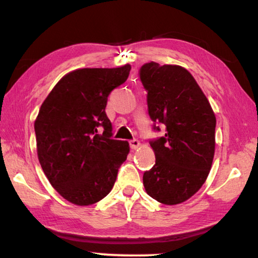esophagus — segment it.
<instances>
[{
    "instance_id": "esophagus-1",
    "label": "esophagus",
    "mask_w": 258,
    "mask_h": 258,
    "mask_svg": "<svg viewBox=\"0 0 258 258\" xmlns=\"http://www.w3.org/2000/svg\"><path fill=\"white\" fill-rule=\"evenodd\" d=\"M130 147H131V149H133V150H135V149H138V148L140 147V141L139 140H131L130 141Z\"/></svg>"
}]
</instances>
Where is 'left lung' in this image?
<instances>
[{
    "label": "left lung",
    "instance_id": "left-lung-1",
    "mask_svg": "<svg viewBox=\"0 0 258 258\" xmlns=\"http://www.w3.org/2000/svg\"><path fill=\"white\" fill-rule=\"evenodd\" d=\"M149 116L166 126L150 141L156 164L143 174L147 194L164 205L192 197L206 181L215 152V113L194 76L176 64L151 62L140 69Z\"/></svg>",
    "mask_w": 258,
    "mask_h": 258
}]
</instances>
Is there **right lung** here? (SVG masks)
Segmentation results:
<instances>
[{"label":"right lung","mask_w":258,"mask_h":258,"mask_svg":"<svg viewBox=\"0 0 258 258\" xmlns=\"http://www.w3.org/2000/svg\"><path fill=\"white\" fill-rule=\"evenodd\" d=\"M130 71V64L76 69L56 83L40 108L34 124L38 160L51 185L72 204L89 206L106 197L127 158L128 142L111 139L104 109Z\"/></svg>","instance_id":"obj_1"}]
</instances>
